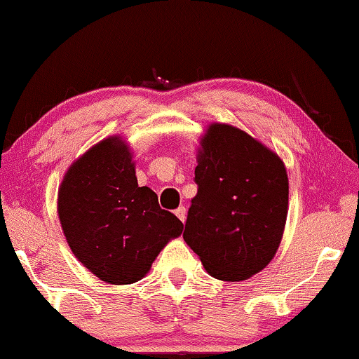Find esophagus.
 Returning a JSON list of instances; mask_svg holds the SVG:
<instances>
[{"label": "esophagus", "mask_w": 359, "mask_h": 359, "mask_svg": "<svg viewBox=\"0 0 359 359\" xmlns=\"http://www.w3.org/2000/svg\"><path fill=\"white\" fill-rule=\"evenodd\" d=\"M175 215L179 217V220L184 224L185 219H187V208H185V207H179V208H177V210H175Z\"/></svg>", "instance_id": "34e87169"}]
</instances>
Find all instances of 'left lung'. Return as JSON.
<instances>
[{
  "instance_id": "obj_1",
  "label": "left lung",
  "mask_w": 359,
  "mask_h": 359,
  "mask_svg": "<svg viewBox=\"0 0 359 359\" xmlns=\"http://www.w3.org/2000/svg\"><path fill=\"white\" fill-rule=\"evenodd\" d=\"M184 240L217 280L243 281L273 260L288 215L287 167L238 127L212 122L197 149Z\"/></svg>"
}]
</instances>
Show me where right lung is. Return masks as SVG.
Returning <instances> with one entry per match:
<instances>
[{
	"label": "right lung",
	"instance_id": "right-lung-1",
	"mask_svg": "<svg viewBox=\"0 0 359 359\" xmlns=\"http://www.w3.org/2000/svg\"><path fill=\"white\" fill-rule=\"evenodd\" d=\"M57 215L74 257L111 285L149 273L162 248L184 224L139 187L130 146L121 135L94 144L72 162L57 190Z\"/></svg>",
	"mask_w": 359,
	"mask_h": 359
}]
</instances>
